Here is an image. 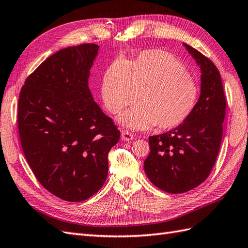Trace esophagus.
I'll return each instance as SVG.
<instances>
[{
    "instance_id": "esophagus-1",
    "label": "esophagus",
    "mask_w": 248,
    "mask_h": 248,
    "mask_svg": "<svg viewBox=\"0 0 248 248\" xmlns=\"http://www.w3.org/2000/svg\"><path fill=\"white\" fill-rule=\"evenodd\" d=\"M133 138H134V136H133V134L131 133L130 131H126V130H123L122 131V140H123L128 141V140H133Z\"/></svg>"
}]
</instances>
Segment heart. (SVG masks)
I'll return each instance as SVG.
<instances>
[{"label": "heart", "mask_w": 248, "mask_h": 248, "mask_svg": "<svg viewBox=\"0 0 248 248\" xmlns=\"http://www.w3.org/2000/svg\"><path fill=\"white\" fill-rule=\"evenodd\" d=\"M120 122L129 128L159 130L176 128L198 105L200 88L187 68L173 56L159 49L142 51L133 62L117 60L105 74L103 105L112 114L133 105Z\"/></svg>", "instance_id": "b5f03b06"}]
</instances>
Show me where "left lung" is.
Masks as SVG:
<instances>
[{
	"label": "left lung",
	"instance_id": "obj_1",
	"mask_svg": "<svg viewBox=\"0 0 248 248\" xmlns=\"http://www.w3.org/2000/svg\"><path fill=\"white\" fill-rule=\"evenodd\" d=\"M184 46L202 71L198 105L185 123L149 137L151 151L143 163L149 180L168 193L187 192L208 177L220 150L225 118L220 72L199 50L186 43Z\"/></svg>",
	"mask_w": 248,
	"mask_h": 248
}]
</instances>
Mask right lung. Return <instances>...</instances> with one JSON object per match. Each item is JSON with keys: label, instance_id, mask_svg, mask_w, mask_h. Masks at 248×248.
I'll list each match as a JSON object with an SVG mask.
<instances>
[{"label": "right lung", "instance_id": "add662e5", "mask_svg": "<svg viewBox=\"0 0 248 248\" xmlns=\"http://www.w3.org/2000/svg\"><path fill=\"white\" fill-rule=\"evenodd\" d=\"M99 46L63 48L25 80L18 105L23 152L40 184L67 202H81L108 176V154L119 130L94 101L90 68Z\"/></svg>", "mask_w": 248, "mask_h": 248}]
</instances>
